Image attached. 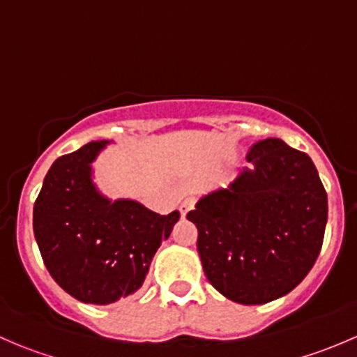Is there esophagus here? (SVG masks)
Segmentation results:
<instances>
[{
	"label": "esophagus",
	"instance_id": "1",
	"mask_svg": "<svg viewBox=\"0 0 357 357\" xmlns=\"http://www.w3.org/2000/svg\"><path fill=\"white\" fill-rule=\"evenodd\" d=\"M195 204H197V200L193 199V197H186V199L181 202V205H179V212H181L183 218H185V215L188 214L193 207H195Z\"/></svg>",
	"mask_w": 357,
	"mask_h": 357
}]
</instances>
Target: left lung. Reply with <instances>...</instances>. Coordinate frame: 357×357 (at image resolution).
I'll use <instances>...</instances> for the list:
<instances>
[{
  "label": "left lung",
  "instance_id": "obj_1",
  "mask_svg": "<svg viewBox=\"0 0 357 357\" xmlns=\"http://www.w3.org/2000/svg\"><path fill=\"white\" fill-rule=\"evenodd\" d=\"M242 174L208 193L186 218L211 285L238 304H266L291 291L318 259L328 218L311 157L280 138L252 145Z\"/></svg>",
  "mask_w": 357,
  "mask_h": 357
}]
</instances>
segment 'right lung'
I'll return each mask as SVG.
<instances>
[{"instance_id": "obj_1", "label": "right lung", "mask_w": 357, "mask_h": 357, "mask_svg": "<svg viewBox=\"0 0 357 357\" xmlns=\"http://www.w3.org/2000/svg\"><path fill=\"white\" fill-rule=\"evenodd\" d=\"M107 139L53 162L34 204V236L46 269L67 294L112 304L143 285L157 248L179 212H152L135 200L112 202L91 179V162Z\"/></svg>"}]
</instances>
